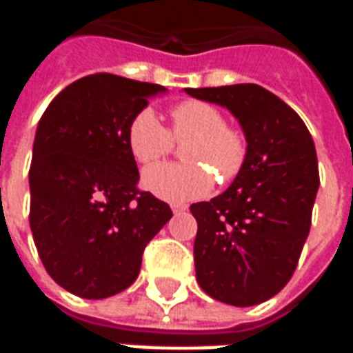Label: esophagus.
Segmentation results:
<instances>
[{"mask_svg":"<svg viewBox=\"0 0 353 353\" xmlns=\"http://www.w3.org/2000/svg\"><path fill=\"white\" fill-rule=\"evenodd\" d=\"M185 210H187L185 204H172V212H174V214H181Z\"/></svg>","mask_w":353,"mask_h":353,"instance_id":"34e87169","label":"esophagus"}]
</instances>
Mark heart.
Returning <instances> with one entry per match:
<instances>
[{"instance_id": "1", "label": "heart", "mask_w": 353, "mask_h": 353, "mask_svg": "<svg viewBox=\"0 0 353 353\" xmlns=\"http://www.w3.org/2000/svg\"><path fill=\"white\" fill-rule=\"evenodd\" d=\"M170 117V132L153 109H141L128 124V149L139 164H151L166 157L174 145L172 138L189 141L183 147L187 164H157L147 168L141 176L143 189L168 202H189L212 191V173L221 183L238 176L245 162V139L225 124L219 109L208 101L189 100L177 103Z\"/></svg>"}]
</instances>
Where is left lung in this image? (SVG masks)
Segmentation results:
<instances>
[{
    "mask_svg": "<svg viewBox=\"0 0 353 353\" xmlns=\"http://www.w3.org/2000/svg\"><path fill=\"white\" fill-rule=\"evenodd\" d=\"M185 92L229 109L248 143L229 189L191 206L196 280L215 301L255 306L285 288L310 232L319 187L314 139L303 119L259 85Z\"/></svg>",
    "mask_w": 353,
    "mask_h": 353,
    "instance_id": "8db88e82",
    "label": "left lung"
}]
</instances>
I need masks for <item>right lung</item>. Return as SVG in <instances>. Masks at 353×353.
<instances>
[{
  "label": "right lung",
  "instance_id": "add662e5",
  "mask_svg": "<svg viewBox=\"0 0 353 353\" xmlns=\"http://www.w3.org/2000/svg\"><path fill=\"white\" fill-rule=\"evenodd\" d=\"M168 90L94 73L58 94L37 124L30 166V229L50 278L83 299L130 288L149 240L172 210L139 192L128 149L132 117Z\"/></svg>",
  "mask_w": 353,
  "mask_h": 353
}]
</instances>
